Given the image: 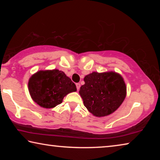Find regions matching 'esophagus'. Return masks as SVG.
<instances>
[{"mask_svg": "<svg viewBox=\"0 0 160 160\" xmlns=\"http://www.w3.org/2000/svg\"><path fill=\"white\" fill-rule=\"evenodd\" d=\"M76 88H77V90L79 91L80 88V83H76Z\"/></svg>", "mask_w": 160, "mask_h": 160, "instance_id": "esophagus-1", "label": "esophagus"}]
</instances>
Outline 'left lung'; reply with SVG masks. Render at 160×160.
Wrapping results in <instances>:
<instances>
[{"mask_svg":"<svg viewBox=\"0 0 160 160\" xmlns=\"http://www.w3.org/2000/svg\"><path fill=\"white\" fill-rule=\"evenodd\" d=\"M80 94L85 107L93 115L102 117L109 115L122 104L126 94L123 78L114 72H93L84 78Z\"/></svg>","mask_w":160,"mask_h":160,"instance_id":"1","label":"left lung"}]
</instances>
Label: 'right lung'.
Wrapping results in <instances>:
<instances>
[{"instance_id":"obj_1","label":"right lung","mask_w":160,"mask_h":160,"mask_svg":"<svg viewBox=\"0 0 160 160\" xmlns=\"http://www.w3.org/2000/svg\"><path fill=\"white\" fill-rule=\"evenodd\" d=\"M28 88L32 99L47 109L60 104L65 96L77 90L70 78L56 69L36 72L29 78Z\"/></svg>"}]
</instances>
